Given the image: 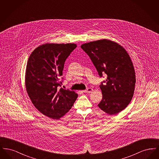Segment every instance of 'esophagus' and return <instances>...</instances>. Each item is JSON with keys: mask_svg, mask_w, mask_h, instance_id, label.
Wrapping results in <instances>:
<instances>
[{"mask_svg": "<svg viewBox=\"0 0 159 159\" xmlns=\"http://www.w3.org/2000/svg\"><path fill=\"white\" fill-rule=\"evenodd\" d=\"M93 91V89L92 88H88V89H86V90H84V91H83L82 92H84V93H91Z\"/></svg>", "mask_w": 159, "mask_h": 159, "instance_id": "34e87169", "label": "esophagus"}]
</instances>
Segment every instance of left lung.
<instances>
[{
  "instance_id": "8db88e82",
  "label": "left lung",
  "mask_w": 159,
  "mask_h": 159,
  "mask_svg": "<svg viewBox=\"0 0 159 159\" xmlns=\"http://www.w3.org/2000/svg\"><path fill=\"white\" fill-rule=\"evenodd\" d=\"M80 47L90 57L99 77L107 75L106 81L99 86L102 98L98 106L110 115L120 113L132 100L136 82L135 70L127 51L107 39L84 43Z\"/></svg>"
}]
</instances>
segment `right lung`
<instances>
[{
    "label": "right lung",
    "mask_w": 159,
    "mask_h": 159,
    "mask_svg": "<svg viewBox=\"0 0 159 159\" xmlns=\"http://www.w3.org/2000/svg\"><path fill=\"white\" fill-rule=\"evenodd\" d=\"M77 47L75 43H46L31 53L27 64L25 83L32 103L41 113L59 119L71 109L78 95L58 89L62 84L64 62Z\"/></svg>",
    "instance_id": "obj_1"
}]
</instances>
